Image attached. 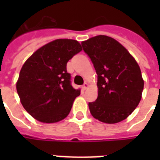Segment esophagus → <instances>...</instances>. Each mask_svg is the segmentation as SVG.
Segmentation results:
<instances>
[{
	"label": "esophagus",
	"mask_w": 160,
	"mask_h": 160,
	"mask_svg": "<svg viewBox=\"0 0 160 160\" xmlns=\"http://www.w3.org/2000/svg\"><path fill=\"white\" fill-rule=\"evenodd\" d=\"M88 87H89V84H88V83H85V84L83 85L82 89H83V90H86V89H87Z\"/></svg>",
	"instance_id": "1"
}]
</instances>
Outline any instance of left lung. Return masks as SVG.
I'll return each instance as SVG.
<instances>
[{
  "label": "left lung",
  "mask_w": 160,
  "mask_h": 160,
  "mask_svg": "<svg viewBox=\"0 0 160 160\" xmlns=\"http://www.w3.org/2000/svg\"><path fill=\"white\" fill-rule=\"evenodd\" d=\"M81 45L98 75V98L89 103L90 114L106 124L124 120L142 98L144 83L138 63L119 41L109 36H96Z\"/></svg>",
  "instance_id": "left-lung-1"
}]
</instances>
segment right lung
Masks as SVG:
<instances>
[{"label":"right lung","instance_id":"add662e5","mask_svg":"<svg viewBox=\"0 0 160 160\" xmlns=\"http://www.w3.org/2000/svg\"><path fill=\"white\" fill-rule=\"evenodd\" d=\"M82 51L71 39H57L41 46L24 63L16 90L24 109L42 123H56L67 117L80 95L70 85L66 64Z\"/></svg>","mask_w":160,"mask_h":160}]
</instances>
